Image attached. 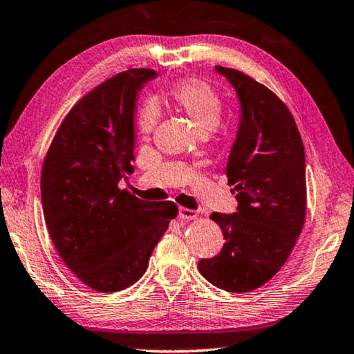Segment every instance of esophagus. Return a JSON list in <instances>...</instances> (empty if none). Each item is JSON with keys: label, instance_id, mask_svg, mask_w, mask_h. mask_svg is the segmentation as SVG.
<instances>
[{"label": "esophagus", "instance_id": "obj_1", "mask_svg": "<svg viewBox=\"0 0 354 354\" xmlns=\"http://www.w3.org/2000/svg\"><path fill=\"white\" fill-rule=\"evenodd\" d=\"M179 219H186V221H192L198 218V213L195 209L191 208H179Z\"/></svg>", "mask_w": 354, "mask_h": 354}]
</instances>
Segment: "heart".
Returning a JSON list of instances; mask_svg holds the SVG:
<instances>
[{"label":"heart","instance_id":"1","mask_svg":"<svg viewBox=\"0 0 354 354\" xmlns=\"http://www.w3.org/2000/svg\"><path fill=\"white\" fill-rule=\"evenodd\" d=\"M170 95L184 113L191 115L200 130L207 131L218 125L224 111V102L219 92L207 81L197 77L183 79L171 87ZM159 108L154 100H147L138 115L140 133L149 135L157 124Z\"/></svg>","mask_w":354,"mask_h":354}]
</instances>
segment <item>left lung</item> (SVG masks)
Returning a JSON list of instances; mask_svg holds the SVG:
<instances>
[{
    "instance_id": "obj_1",
    "label": "left lung",
    "mask_w": 354,
    "mask_h": 354,
    "mask_svg": "<svg viewBox=\"0 0 354 354\" xmlns=\"http://www.w3.org/2000/svg\"><path fill=\"white\" fill-rule=\"evenodd\" d=\"M235 87L241 122L229 163L234 214L209 216L224 234L218 256L198 262L211 284L229 292L261 288L284 266L305 223V151L291 111L275 92L234 68L216 66Z\"/></svg>"
}]
</instances>
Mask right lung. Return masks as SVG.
<instances>
[{
  "mask_svg": "<svg viewBox=\"0 0 354 354\" xmlns=\"http://www.w3.org/2000/svg\"><path fill=\"white\" fill-rule=\"evenodd\" d=\"M156 77L131 68L106 79L65 115L41 170L47 230L68 268L88 288L115 292L145 275L173 202H143L119 179L133 173V111L138 88Z\"/></svg>",
  "mask_w": 354,
  "mask_h": 354,
  "instance_id": "1",
  "label": "right lung"
}]
</instances>
